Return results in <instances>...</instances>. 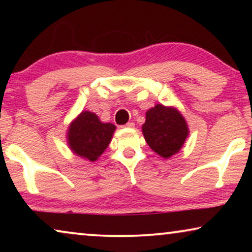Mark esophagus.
Wrapping results in <instances>:
<instances>
[{"label":"esophagus","mask_w":252,"mask_h":252,"mask_svg":"<svg viewBox=\"0 0 252 252\" xmlns=\"http://www.w3.org/2000/svg\"><path fill=\"white\" fill-rule=\"evenodd\" d=\"M125 127H127V128H133V127H134V123H132V122L127 123L126 125H125Z\"/></svg>","instance_id":"1"}]
</instances>
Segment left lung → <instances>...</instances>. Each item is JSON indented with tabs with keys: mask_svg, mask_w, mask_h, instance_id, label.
I'll return each mask as SVG.
<instances>
[{
	"mask_svg": "<svg viewBox=\"0 0 252 252\" xmlns=\"http://www.w3.org/2000/svg\"><path fill=\"white\" fill-rule=\"evenodd\" d=\"M142 133L155 153L163 158H170L180 151L189 129L179 110L157 104L147 111Z\"/></svg>",
	"mask_w": 252,
	"mask_h": 252,
	"instance_id": "obj_1",
	"label": "left lung"
}]
</instances>
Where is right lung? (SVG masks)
Instances as JSON below:
<instances>
[{
	"label": "right lung",
	"instance_id": "add662e5",
	"mask_svg": "<svg viewBox=\"0 0 252 252\" xmlns=\"http://www.w3.org/2000/svg\"><path fill=\"white\" fill-rule=\"evenodd\" d=\"M116 126L102 123L94 112L82 111L67 129V143L79 157L95 161L108 148Z\"/></svg>",
	"mask_w": 252,
	"mask_h": 252
}]
</instances>
